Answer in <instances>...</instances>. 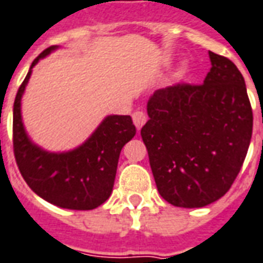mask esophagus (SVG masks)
Masks as SVG:
<instances>
[{"label": "esophagus", "mask_w": 263, "mask_h": 263, "mask_svg": "<svg viewBox=\"0 0 263 263\" xmlns=\"http://www.w3.org/2000/svg\"><path fill=\"white\" fill-rule=\"evenodd\" d=\"M146 120L147 117L143 111H135L132 114V121H134V124H135V126H137L138 129H141L142 126L145 125Z\"/></svg>", "instance_id": "1"}]
</instances>
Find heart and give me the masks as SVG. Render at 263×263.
Segmentation results:
<instances>
[{"label": "heart", "instance_id": "obj_1", "mask_svg": "<svg viewBox=\"0 0 263 263\" xmlns=\"http://www.w3.org/2000/svg\"><path fill=\"white\" fill-rule=\"evenodd\" d=\"M182 72H184V68H181L180 69V73H182Z\"/></svg>", "mask_w": 263, "mask_h": 263}]
</instances>
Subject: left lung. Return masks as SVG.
Instances as JSON below:
<instances>
[{
  "label": "left lung",
  "instance_id": "left-lung-1",
  "mask_svg": "<svg viewBox=\"0 0 263 263\" xmlns=\"http://www.w3.org/2000/svg\"><path fill=\"white\" fill-rule=\"evenodd\" d=\"M202 85L159 89L141 129L157 191L178 208H203L230 190L250 146L252 108L238 68L209 51Z\"/></svg>",
  "mask_w": 263,
  "mask_h": 263
}]
</instances>
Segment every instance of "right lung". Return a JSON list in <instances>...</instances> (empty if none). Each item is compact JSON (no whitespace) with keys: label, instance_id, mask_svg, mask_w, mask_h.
I'll list each match as a JSON object with an SVG mask.
<instances>
[{"label":"right lung","instance_id":"1","mask_svg":"<svg viewBox=\"0 0 263 263\" xmlns=\"http://www.w3.org/2000/svg\"><path fill=\"white\" fill-rule=\"evenodd\" d=\"M44 50L30 65L13 103V152L21 174L44 201L64 209L90 211L110 198L120 153L137 134L129 116H107L75 149L48 152L30 139L22 120V97L33 67L57 50Z\"/></svg>","mask_w":263,"mask_h":263}]
</instances>
